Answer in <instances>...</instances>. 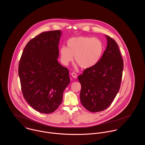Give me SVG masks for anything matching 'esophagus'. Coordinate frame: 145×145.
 <instances>
[{"label":"esophagus","instance_id":"esophagus-1","mask_svg":"<svg viewBox=\"0 0 145 145\" xmlns=\"http://www.w3.org/2000/svg\"><path fill=\"white\" fill-rule=\"evenodd\" d=\"M71 74L72 76L74 78H77V76H78L77 74H76V73H75V72H72Z\"/></svg>","mask_w":145,"mask_h":145}]
</instances>
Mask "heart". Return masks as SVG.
<instances>
[{
    "label": "heart",
    "instance_id": "1",
    "mask_svg": "<svg viewBox=\"0 0 145 145\" xmlns=\"http://www.w3.org/2000/svg\"><path fill=\"white\" fill-rule=\"evenodd\" d=\"M67 47L62 46L60 54L62 62L67 65L73 60L83 69H89L99 61L103 51V44L99 39L88 36H76L66 42Z\"/></svg>",
    "mask_w": 145,
    "mask_h": 145
}]
</instances>
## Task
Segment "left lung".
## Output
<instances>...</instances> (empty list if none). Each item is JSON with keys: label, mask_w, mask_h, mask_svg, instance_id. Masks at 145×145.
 I'll return each mask as SVG.
<instances>
[{"label": "left lung", "mask_w": 145, "mask_h": 145, "mask_svg": "<svg viewBox=\"0 0 145 145\" xmlns=\"http://www.w3.org/2000/svg\"><path fill=\"white\" fill-rule=\"evenodd\" d=\"M108 44L101 59L86 69L78 76L82 85L80 101L91 112L108 108L119 91L123 70V60L117 42L106 36Z\"/></svg>", "instance_id": "left-lung-1"}]
</instances>
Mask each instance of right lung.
<instances>
[{"label":"right lung","instance_id":"1","mask_svg":"<svg viewBox=\"0 0 145 145\" xmlns=\"http://www.w3.org/2000/svg\"><path fill=\"white\" fill-rule=\"evenodd\" d=\"M60 30L42 32L24 47L18 66L24 98L34 109L44 114L55 111L62 103L70 83L68 69L58 61Z\"/></svg>","mask_w":145,"mask_h":145}]
</instances>
